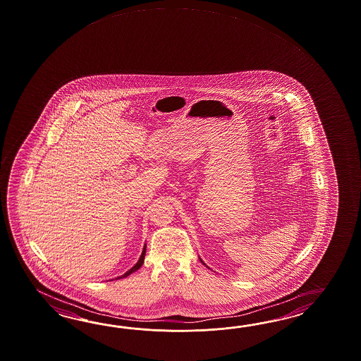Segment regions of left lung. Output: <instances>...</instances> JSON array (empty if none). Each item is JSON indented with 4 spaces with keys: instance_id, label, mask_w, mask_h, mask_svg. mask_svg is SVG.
I'll use <instances>...</instances> for the list:
<instances>
[{
    "instance_id": "obj_1",
    "label": "left lung",
    "mask_w": 361,
    "mask_h": 361,
    "mask_svg": "<svg viewBox=\"0 0 361 361\" xmlns=\"http://www.w3.org/2000/svg\"><path fill=\"white\" fill-rule=\"evenodd\" d=\"M201 262H202V259H201Z\"/></svg>"
}]
</instances>
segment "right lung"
Masks as SVG:
<instances>
[{"label":"right lung","instance_id":"add662e5","mask_svg":"<svg viewBox=\"0 0 361 361\" xmlns=\"http://www.w3.org/2000/svg\"><path fill=\"white\" fill-rule=\"evenodd\" d=\"M145 255H146V245L143 247V250H142L141 257H140V259H138V262L133 266L132 269L129 270V271H126V273L123 274V276H118V278H116V279H120V278H126L128 275H130V274L134 273V271H137L140 267H141L142 264H143V261H145Z\"/></svg>","mask_w":361,"mask_h":361}]
</instances>
